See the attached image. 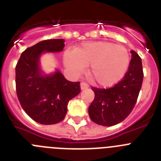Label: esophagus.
Returning a JSON list of instances; mask_svg holds the SVG:
<instances>
[{"mask_svg":"<svg viewBox=\"0 0 161 161\" xmlns=\"http://www.w3.org/2000/svg\"><path fill=\"white\" fill-rule=\"evenodd\" d=\"M88 87H89V85L86 82H81L80 83V88H81V89H87Z\"/></svg>","mask_w":161,"mask_h":161,"instance_id":"obj_1","label":"esophagus"}]
</instances>
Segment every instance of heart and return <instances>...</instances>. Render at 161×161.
<instances>
[{"mask_svg": "<svg viewBox=\"0 0 161 161\" xmlns=\"http://www.w3.org/2000/svg\"><path fill=\"white\" fill-rule=\"evenodd\" d=\"M128 51L113 42H85L65 52L64 63L73 73H81L89 66V76L97 85L109 87L117 84L130 64Z\"/></svg>", "mask_w": 161, "mask_h": 161, "instance_id": "b5f03b06", "label": "heart"}]
</instances>
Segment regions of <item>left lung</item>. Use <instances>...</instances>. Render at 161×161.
<instances>
[{
	"instance_id": "8db88e82",
	"label": "left lung",
	"mask_w": 161,
	"mask_h": 161,
	"mask_svg": "<svg viewBox=\"0 0 161 161\" xmlns=\"http://www.w3.org/2000/svg\"><path fill=\"white\" fill-rule=\"evenodd\" d=\"M130 66L119 83L108 89L92 87L95 97L89 107L91 120L110 126L124 120L137 102L143 79L141 58L131 51Z\"/></svg>"
}]
</instances>
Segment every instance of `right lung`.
Masks as SVG:
<instances>
[{"instance_id":"1","label":"right lung","mask_w":161,"mask_h":161,"mask_svg":"<svg viewBox=\"0 0 161 161\" xmlns=\"http://www.w3.org/2000/svg\"><path fill=\"white\" fill-rule=\"evenodd\" d=\"M64 47L62 38L41 41L22 52L15 68L18 101L25 113L40 124L61 122L67 114L68 102L80 92L79 81H69L59 71L43 76L39 69L41 54L61 52Z\"/></svg>"}]
</instances>
